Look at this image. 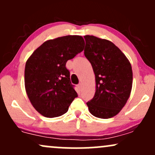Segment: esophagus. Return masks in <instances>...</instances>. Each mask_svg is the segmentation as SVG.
<instances>
[{"label":"esophagus","mask_w":155,"mask_h":155,"mask_svg":"<svg viewBox=\"0 0 155 155\" xmlns=\"http://www.w3.org/2000/svg\"><path fill=\"white\" fill-rule=\"evenodd\" d=\"M78 87H79V89H81V87H82V83H79V85H78Z\"/></svg>","instance_id":"1"}]
</instances>
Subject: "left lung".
<instances>
[{"label": "left lung", "mask_w": 155, "mask_h": 155, "mask_svg": "<svg viewBox=\"0 0 155 155\" xmlns=\"http://www.w3.org/2000/svg\"><path fill=\"white\" fill-rule=\"evenodd\" d=\"M84 55L95 76V93L87 103L91 114L108 119L120 113L130 95L133 71L127 57L114 44L94 35H84Z\"/></svg>", "instance_id": "obj_1"}]
</instances>
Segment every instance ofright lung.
Masks as SVG:
<instances>
[{
	"label": "right lung",
	"instance_id": "right-lung-1",
	"mask_svg": "<svg viewBox=\"0 0 155 155\" xmlns=\"http://www.w3.org/2000/svg\"><path fill=\"white\" fill-rule=\"evenodd\" d=\"M84 44L81 35L50 39L37 48L27 60L25 91L32 106L42 116H61L77 97L65 64L84 50Z\"/></svg>",
	"mask_w": 155,
	"mask_h": 155
}]
</instances>
